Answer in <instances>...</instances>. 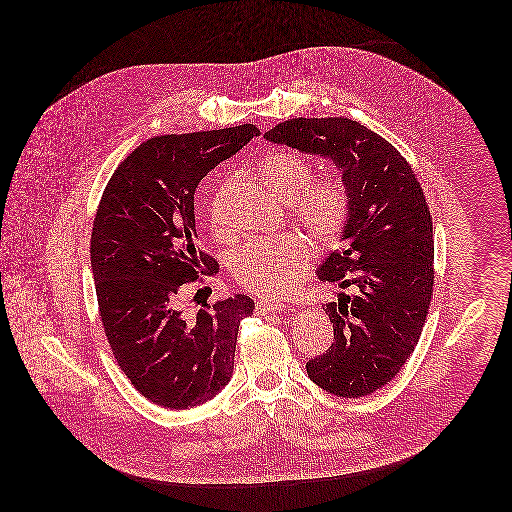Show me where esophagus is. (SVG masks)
Listing matches in <instances>:
<instances>
[{"label":"esophagus","mask_w":512,"mask_h":512,"mask_svg":"<svg viewBox=\"0 0 512 512\" xmlns=\"http://www.w3.org/2000/svg\"><path fill=\"white\" fill-rule=\"evenodd\" d=\"M286 309V303L278 301V299H264L260 303H256V313L258 315H268V313H278Z\"/></svg>","instance_id":"1"}]
</instances>
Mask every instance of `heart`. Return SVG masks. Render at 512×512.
Segmentation results:
<instances>
[{"instance_id": "obj_1", "label": "heart", "mask_w": 512, "mask_h": 512, "mask_svg": "<svg viewBox=\"0 0 512 512\" xmlns=\"http://www.w3.org/2000/svg\"><path fill=\"white\" fill-rule=\"evenodd\" d=\"M313 177L311 161L297 151H276L262 159L260 179L284 201H292L293 217L321 246H335L353 215L351 185L339 175ZM219 189L209 205V220L219 238H228L232 226L224 219ZM311 242L301 232L246 242L232 260L234 278L256 295L272 297L292 290L311 260Z\"/></svg>"}]
</instances>
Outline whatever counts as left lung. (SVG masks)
Returning a JSON list of instances; mask_svg holds the SVG:
<instances>
[{
	"mask_svg": "<svg viewBox=\"0 0 512 512\" xmlns=\"http://www.w3.org/2000/svg\"><path fill=\"white\" fill-rule=\"evenodd\" d=\"M264 138L333 159L351 185L347 244L317 276L357 293L323 305L333 343L305 370L335 396H368L414 353L434 297V228L424 189L396 147L345 116L293 118Z\"/></svg>",
	"mask_w": 512,
	"mask_h": 512,
	"instance_id": "left-lung-1",
	"label": "left lung"
}]
</instances>
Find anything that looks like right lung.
<instances>
[{
    "label": "right lung",
    "mask_w": 512,
    "mask_h": 512,
    "mask_svg": "<svg viewBox=\"0 0 512 512\" xmlns=\"http://www.w3.org/2000/svg\"><path fill=\"white\" fill-rule=\"evenodd\" d=\"M254 136V124L155 136L118 165L96 209L90 264L104 333L122 372L157 406H199L232 376L254 301L236 293L187 315L183 297L219 272L197 242V185Z\"/></svg>",
    "instance_id": "right-lung-1"
}]
</instances>
